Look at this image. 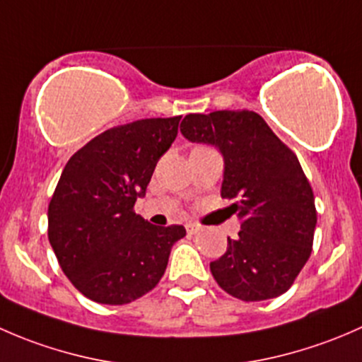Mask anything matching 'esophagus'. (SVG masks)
Masks as SVG:
<instances>
[{"mask_svg":"<svg viewBox=\"0 0 362 362\" xmlns=\"http://www.w3.org/2000/svg\"><path fill=\"white\" fill-rule=\"evenodd\" d=\"M185 229H187L189 235H198L199 231H202V226L198 224H192V222H189L187 226H185Z\"/></svg>","mask_w":362,"mask_h":362,"instance_id":"obj_1","label":"esophagus"}]
</instances>
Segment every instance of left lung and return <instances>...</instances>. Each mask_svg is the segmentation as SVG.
I'll use <instances>...</instances> for the list:
<instances>
[{
  "mask_svg": "<svg viewBox=\"0 0 362 362\" xmlns=\"http://www.w3.org/2000/svg\"><path fill=\"white\" fill-rule=\"evenodd\" d=\"M180 131L224 156L221 196L235 202L229 208L242 224L210 262L215 282L242 301L289 291L312 254L317 224L312 185L294 152L250 110L189 113Z\"/></svg>",
  "mask_w": 362,
  "mask_h": 362,
  "instance_id": "left-lung-1",
  "label": "left lung"
}]
</instances>
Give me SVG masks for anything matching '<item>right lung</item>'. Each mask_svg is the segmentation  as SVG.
<instances>
[{
    "instance_id": "1",
    "label": "right lung",
    "mask_w": 362,
    "mask_h": 362,
    "mask_svg": "<svg viewBox=\"0 0 362 362\" xmlns=\"http://www.w3.org/2000/svg\"><path fill=\"white\" fill-rule=\"evenodd\" d=\"M182 117L110 127L69 158L49 203V242L86 298L126 305L159 284L184 226L159 228L134 211Z\"/></svg>"
}]
</instances>
